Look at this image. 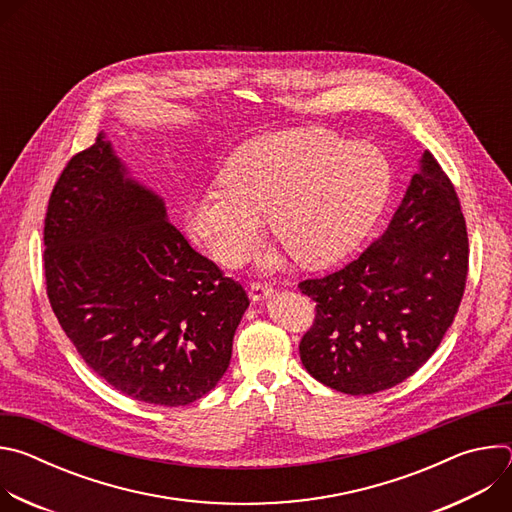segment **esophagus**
<instances>
[{
  "mask_svg": "<svg viewBox=\"0 0 512 512\" xmlns=\"http://www.w3.org/2000/svg\"><path fill=\"white\" fill-rule=\"evenodd\" d=\"M271 294H273V287L267 281H253L249 287V296L253 302H261Z\"/></svg>",
  "mask_w": 512,
  "mask_h": 512,
  "instance_id": "obj_1",
  "label": "esophagus"
}]
</instances>
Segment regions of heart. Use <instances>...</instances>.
I'll return each instance as SVG.
<instances>
[{
	"mask_svg": "<svg viewBox=\"0 0 512 512\" xmlns=\"http://www.w3.org/2000/svg\"><path fill=\"white\" fill-rule=\"evenodd\" d=\"M391 184V164L373 143L318 127L269 133L229 158L218 188L188 204L184 227L218 263L237 267L253 253L265 214L291 257L322 267L371 231Z\"/></svg>",
	"mask_w": 512,
	"mask_h": 512,
	"instance_id": "heart-1",
	"label": "heart"
}]
</instances>
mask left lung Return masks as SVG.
<instances>
[{
    "label": "left lung",
    "instance_id": "8db88e82",
    "mask_svg": "<svg viewBox=\"0 0 512 512\" xmlns=\"http://www.w3.org/2000/svg\"><path fill=\"white\" fill-rule=\"evenodd\" d=\"M468 253L456 188L425 152L387 231L346 267L298 283L316 302L300 342L306 371L346 395H373L409 379L454 322Z\"/></svg>",
    "mask_w": 512,
    "mask_h": 512
}]
</instances>
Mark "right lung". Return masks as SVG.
Listing matches in <instances>:
<instances>
[{"label":"right lung","mask_w":512,"mask_h":512,"mask_svg":"<svg viewBox=\"0 0 512 512\" xmlns=\"http://www.w3.org/2000/svg\"><path fill=\"white\" fill-rule=\"evenodd\" d=\"M44 247L52 312L113 389L182 407L223 379L247 291L190 247L103 135L56 180Z\"/></svg>","instance_id":"obj_1"}]
</instances>
